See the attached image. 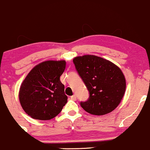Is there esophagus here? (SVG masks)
<instances>
[{
    "mask_svg": "<svg viewBox=\"0 0 150 150\" xmlns=\"http://www.w3.org/2000/svg\"><path fill=\"white\" fill-rule=\"evenodd\" d=\"M70 99H71L72 100H74V101H75V100H76V99H77V97H76V95H75V94H74V95L71 96V97H70Z\"/></svg>",
    "mask_w": 150,
    "mask_h": 150,
    "instance_id": "esophagus-1",
    "label": "esophagus"
}]
</instances>
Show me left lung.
<instances>
[{"mask_svg":"<svg viewBox=\"0 0 150 150\" xmlns=\"http://www.w3.org/2000/svg\"><path fill=\"white\" fill-rule=\"evenodd\" d=\"M75 69L87 87L89 97L80 106L93 115H105L116 108L125 91V79L121 70L111 61L85 55L73 59Z\"/></svg>","mask_w":150,"mask_h":150,"instance_id":"obj_1","label":"left lung"}]
</instances>
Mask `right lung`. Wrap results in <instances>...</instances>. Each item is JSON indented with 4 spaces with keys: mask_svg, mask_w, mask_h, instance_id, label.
Returning <instances> with one entry per match:
<instances>
[{
    "mask_svg": "<svg viewBox=\"0 0 150 150\" xmlns=\"http://www.w3.org/2000/svg\"><path fill=\"white\" fill-rule=\"evenodd\" d=\"M65 65V61L42 62L24 80L19 99L24 111L32 118L42 120L53 118L67 103L65 86L60 80Z\"/></svg>",
    "mask_w": 150,
    "mask_h": 150,
    "instance_id": "obj_1",
    "label": "right lung"
}]
</instances>
